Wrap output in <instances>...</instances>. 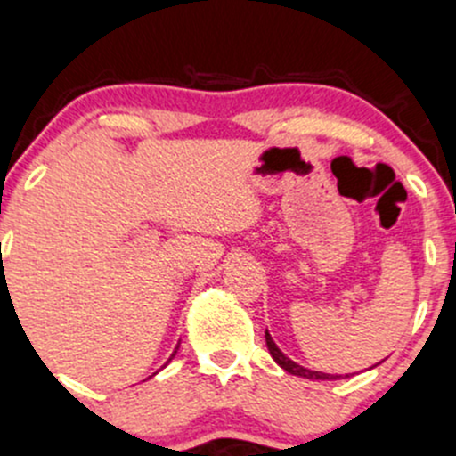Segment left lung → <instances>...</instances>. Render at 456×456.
<instances>
[{"label": "left lung", "instance_id": "left-lung-1", "mask_svg": "<svg viewBox=\"0 0 456 456\" xmlns=\"http://www.w3.org/2000/svg\"><path fill=\"white\" fill-rule=\"evenodd\" d=\"M266 347H268V352H271L273 361H275L277 365H280L281 369H284V371L292 373V376H299V378H310V380H337V378H341V376H334V373L313 371V369H305V367L297 365L295 361H290V358L286 356V354L281 352L280 347H277L275 341H273V338H271V334H268V330H266Z\"/></svg>", "mask_w": 456, "mask_h": 456}]
</instances>
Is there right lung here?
Wrapping results in <instances>:
<instances>
[{"instance_id": "right-lung-1", "label": "right lung", "mask_w": 456, "mask_h": 456, "mask_svg": "<svg viewBox=\"0 0 456 456\" xmlns=\"http://www.w3.org/2000/svg\"><path fill=\"white\" fill-rule=\"evenodd\" d=\"M176 349H179V347H176ZM176 349H175V354H176ZM175 354H172V356H175Z\"/></svg>"}]
</instances>
